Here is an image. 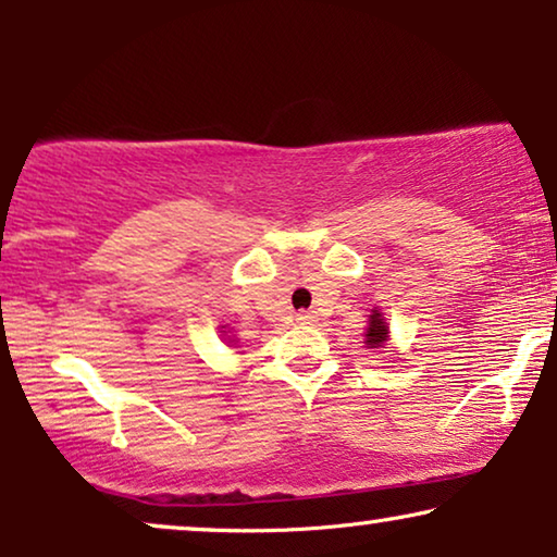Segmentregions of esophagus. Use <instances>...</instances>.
<instances>
[{"mask_svg":"<svg viewBox=\"0 0 557 557\" xmlns=\"http://www.w3.org/2000/svg\"><path fill=\"white\" fill-rule=\"evenodd\" d=\"M297 323H315V315H312V312H308V310H300L297 312Z\"/></svg>","mask_w":557,"mask_h":557,"instance_id":"obj_1","label":"esophagus"}]
</instances>
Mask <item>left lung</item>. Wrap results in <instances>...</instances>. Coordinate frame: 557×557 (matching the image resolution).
Returning <instances> with one entry per match:
<instances>
[{
  "label": "left lung",
  "mask_w": 557,
  "mask_h": 557,
  "mask_svg": "<svg viewBox=\"0 0 557 557\" xmlns=\"http://www.w3.org/2000/svg\"><path fill=\"white\" fill-rule=\"evenodd\" d=\"M388 338V325L383 323V315L379 310H373L371 315V323H368V331H366V346L368 348H381L383 341Z\"/></svg>",
  "instance_id": "8db88e82"
}]
</instances>
